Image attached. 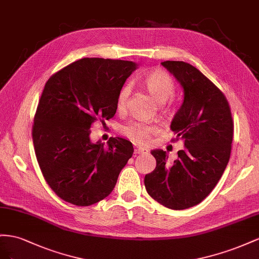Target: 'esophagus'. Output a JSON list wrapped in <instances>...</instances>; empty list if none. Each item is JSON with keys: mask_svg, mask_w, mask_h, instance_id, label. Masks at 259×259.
<instances>
[{"mask_svg": "<svg viewBox=\"0 0 259 259\" xmlns=\"http://www.w3.org/2000/svg\"><path fill=\"white\" fill-rule=\"evenodd\" d=\"M147 153H149V151H147L146 149H142V147H137V149L135 150V154H139V155H144Z\"/></svg>", "mask_w": 259, "mask_h": 259, "instance_id": "1", "label": "esophagus"}]
</instances>
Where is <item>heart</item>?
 Masks as SVG:
<instances>
[{"instance_id":"1","label":"heart","mask_w":259,"mask_h":259,"mask_svg":"<svg viewBox=\"0 0 259 259\" xmlns=\"http://www.w3.org/2000/svg\"><path fill=\"white\" fill-rule=\"evenodd\" d=\"M143 87L145 91L157 103H164L171 97L175 92V82L167 72L161 69H154L143 78ZM131 89L125 84L117 97V108L122 109L127 105V101ZM158 127L155 123H147L142 121H131L122 125L121 132L134 142L145 144L150 141L152 135L157 134Z\"/></svg>"}]
</instances>
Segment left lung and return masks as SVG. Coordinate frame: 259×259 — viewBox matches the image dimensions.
Masks as SVG:
<instances>
[{
	"label": "left lung",
	"instance_id": "1",
	"mask_svg": "<svg viewBox=\"0 0 259 259\" xmlns=\"http://www.w3.org/2000/svg\"><path fill=\"white\" fill-rule=\"evenodd\" d=\"M161 65L183 89L170 129L183 139L186 149L172 165L166 164L165 151H152L156 168L145 176L144 184L155 201L181 210L201 203L220 180L231 154L233 120L224 93L194 66L179 61Z\"/></svg>",
	"mask_w": 259,
	"mask_h": 259
}]
</instances>
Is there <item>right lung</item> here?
Segmentation results:
<instances>
[{
	"instance_id": "right-lung-1",
	"label": "right lung",
	"mask_w": 259,
	"mask_h": 259,
	"mask_svg": "<svg viewBox=\"0 0 259 259\" xmlns=\"http://www.w3.org/2000/svg\"><path fill=\"white\" fill-rule=\"evenodd\" d=\"M137 64L82 58L46 83L32 125L36 160L50 188L65 202L90 206L110 194L134 154L128 140L93 143L91 127L117 110V97Z\"/></svg>"
}]
</instances>
